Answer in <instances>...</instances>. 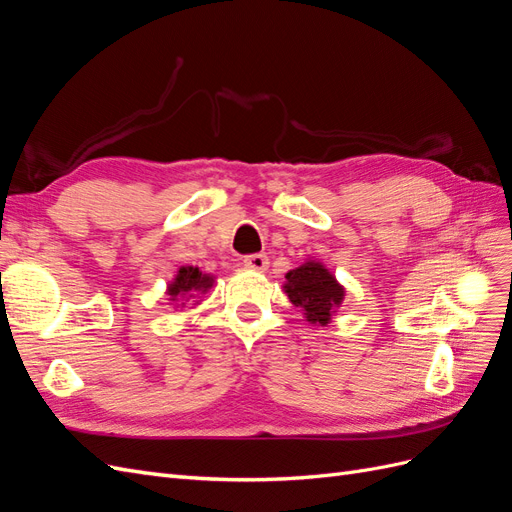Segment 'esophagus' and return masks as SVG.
<instances>
[{
    "mask_svg": "<svg viewBox=\"0 0 512 512\" xmlns=\"http://www.w3.org/2000/svg\"><path fill=\"white\" fill-rule=\"evenodd\" d=\"M243 265L252 271L258 273H265L269 269V258L265 254H252V256H245L243 258Z\"/></svg>",
    "mask_w": 512,
    "mask_h": 512,
    "instance_id": "34e87169",
    "label": "esophagus"
}]
</instances>
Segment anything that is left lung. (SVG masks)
<instances>
[{
	"mask_svg": "<svg viewBox=\"0 0 512 512\" xmlns=\"http://www.w3.org/2000/svg\"><path fill=\"white\" fill-rule=\"evenodd\" d=\"M282 288L314 327H327L346 299V288L316 258H307L303 265L288 271Z\"/></svg>",
	"mask_w": 512,
	"mask_h": 512,
	"instance_id": "obj_1",
	"label": "left lung"
}]
</instances>
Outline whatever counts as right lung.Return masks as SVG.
Listing matches in <instances>:
<instances>
[{
  "label": "right lung",
  "mask_w": 512,
  "mask_h": 512,
  "mask_svg": "<svg viewBox=\"0 0 512 512\" xmlns=\"http://www.w3.org/2000/svg\"><path fill=\"white\" fill-rule=\"evenodd\" d=\"M215 284V275L203 273L198 267H179L173 280L166 286V297L168 305L185 307L190 299L200 297V294H207ZM198 305V301H194Z\"/></svg>",
  "instance_id": "right-lung-1"
}]
</instances>
